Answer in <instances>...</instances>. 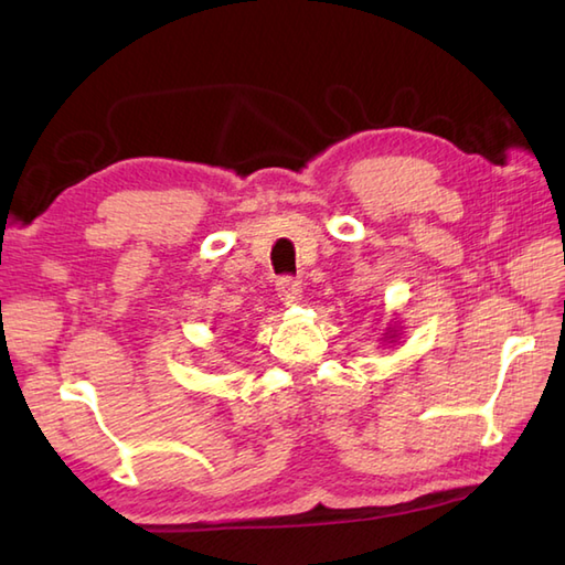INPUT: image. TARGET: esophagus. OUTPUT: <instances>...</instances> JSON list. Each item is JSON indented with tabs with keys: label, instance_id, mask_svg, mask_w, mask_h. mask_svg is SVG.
Here are the masks:
<instances>
[{
	"label": "esophagus",
	"instance_id": "esophagus-1",
	"mask_svg": "<svg viewBox=\"0 0 565 565\" xmlns=\"http://www.w3.org/2000/svg\"><path fill=\"white\" fill-rule=\"evenodd\" d=\"M276 294H279L281 301L296 303L298 298H301V284L291 279V276H281V279L276 281Z\"/></svg>",
	"mask_w": 565,
	"mask_h": 565
}]
</instances>
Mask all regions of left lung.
Masks as SVG:
<instances>
[{"label": "left lung", "instance_id": "obj_1", "mask_svg": "<svg viewBox=\"0 0 565 565\" xmlns=\"http://www.w3.org/2000/svg\"><path fill=\"white\" fill-rule=\"evenodd\" d=\"M398 338H401V330H395V326L393 328H386V332H383V342H398Z\"/></svg>", "mask_w": 565, "mask_h": 565}]
</instances>
